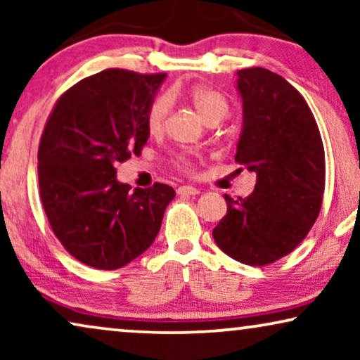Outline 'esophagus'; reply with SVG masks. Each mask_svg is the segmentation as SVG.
Masks as SVG:
<instances>
[{"label":"esophagus","mask_w":360,"mask_h":360,"mask_svg":"<svg viewBox=\"0 0 360 360\" xmlns=\"http://www.w3.org/2000/svg\"><path fill=\"white\" fill-rule=\"evenodd\" d=\"M176 193L179 195H198L200 190L195 188V186H191V185H184V186H179Z\"/></svg>","instance_id":"esophagus-1"}]
</instances>
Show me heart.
Here are the masks:
<instances>
[{
	"label": "heart",
	"instance_id": "obj_1",
	"mask_svg": "<svg viewBox=\"0 0 360 360\" xmlns=\"http://www.w3.org/2000/svg\"><path fill=\"white\" fill-rule=\"evenodd\" d=\"M184 96L198 116L203 120L206 124L211 121H221L228 116L229 112V103L226 100L224 95L219 91L213 90L208 86H193L185 93L181 91H172L169 96H159L150 103L149 110L146 112V127L150 134H160L165 127L167 116L170 111V100L174 98ZM184 162V159H180Z\"/></svg>",
	"mask_w": 360,
	"mask_h": 360
}]
</instances>
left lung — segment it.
Returning <instances> with one entry per match:
<instances>
[{
	"label": "left lung",
	"instance_id": "8db88e82",
	"mask_svg": "<svg viewBox=\"0 0 360 360\" xmlns=\"http://www.w3.org/2000/svg\"><path fill=\"white\" fill-rule=\"evenodd\" d=\"M236 90L243 100L236 162L257 179L248 198L224 196L228 213L213 238L238 262L267 265L292 252L318 218L323 141L307 101L277 73L244 68L236 73Z\"/></svg>",
	"mask_w": 360,
	"mask_h": 360
}]
</instances>
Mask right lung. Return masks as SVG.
Returning <instances> with one entry per match:
<instances>
[{
  "label": "right lung",
  "instance_id": "obj_1",
  "mask_svg": "<svg viewBox=\"0 0 360 360\" xmlns=\"http://www.w3.org/2000/svg\"><path fill=\"white\" fill-rule=\"evenodd\" d=\"M164 73L110 68L83 78L57 101L39 146V190L53 234L80 262L115 270L139 257L159 234L169 185L136 188L117 164L149 139L146 112Z\"/></svg>",
  "mask_w": 360,
  "mask_h": 360
}]
</instances>
